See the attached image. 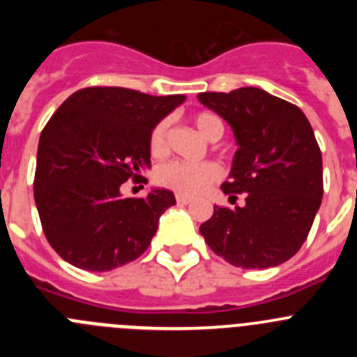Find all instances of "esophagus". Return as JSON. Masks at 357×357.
Masks as SVG:
<instances>
[{"mask_svg": "<svg viewBox=\"0 0 357 357\" xmlns=\"http://www.w3.org/2000/svg\"><path fill=\"white\" fill-rule=\"evenodd\" d=\"M176 202H178L181 206H188V204H191V202H193V198L184 197V195H176Z\"/></svg>", "mask_w": 357, "mask_h": 357, "instance_id": "34e87169", "label": "esophagus"}]
</instances>
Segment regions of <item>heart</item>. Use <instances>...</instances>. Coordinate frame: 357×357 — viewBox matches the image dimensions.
Returning a JSON list of instances; mask_svg holds the SVG:
<instances>
[{
    "label": "heart",
    "instance_id": "1",
    "mask_svg": "<svg viewBox=\"0 0 357 357\" xmlns=\"http://www.w3.org/2000/svg\"><path fill=\"white\" fill-rule=\"evenodd\" d=\"M193 123L197 130L206 139L218 141L225 132L223 121L213 112H197L193 116ZM169 139H172V121L162 119L153 127L150 134V153L157 159L169 153ZM222 172L214 162L188 164L181 160L166 162L155 169L157 184L166 189H172L178 195L195 197L206 191L211 184L220 178Z\"/></svg>",
    "mask_w": 357,
    "mask_h": 357
}]
</instances>
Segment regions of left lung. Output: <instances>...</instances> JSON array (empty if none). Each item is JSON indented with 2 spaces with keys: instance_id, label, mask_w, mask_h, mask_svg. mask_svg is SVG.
<instances>
[{
  "instance_id": "8db88e82",
  "label": "left lung",
  "mask_w": 357,
  "mask_h": 357,
  "mask_svg": "<svg viewBox=\"0 0 357 357\" xmlns=\"http://www.w3.org/2000/svg\"><path fill=\"white\" fill-rule=\"evenodd\" d=\"M198 100L234 130L239 148L222 189L230 198L245 195L243 207H214L200 234L234 266H279L301 250L324 197L313 128L298 107L257 87L200 93Z\"/></svg>"
}]
</instances>
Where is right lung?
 Wrapping results in <instances>:
<instances>
[{"mask_svg": "<svg viewBox=\"0 0 357 357\" xmlns=\"http://www.w3.org/2000/svg\"><path fill=\"white\" fill-rule=\"evenodd\" d=\"M184 100L96 85L73 93L50 118L37 148L33 198L44 236L62 259L109 272L150 247L175 197L153 189L121 198L119 188L150 166L151 130Z\"/></svg>", "mask_w": 357, "mask_h": 357, "instance_id": "obj_1", "label": "right lung"}]
</instances>
